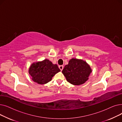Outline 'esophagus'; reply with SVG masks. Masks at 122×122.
I'll list each match as a JSON object with an SVG mask.
<instances>
[{
  "label": "esophagus",
  "instance_id": "34e87169",
  "mask_svg": "<svg viewBox=\"0 0 122 122\" xmlns=\"http://www.w3.org/2000/svg\"><path fill=\"white\" fill-rule=\"evenodd\" d=\"M59 69H60L61 71H62V70H63V66H62V65H60V66H59Z\"/></svg>",
  "mask_w": 122,
  "mask_h": 122
}]
</instances>
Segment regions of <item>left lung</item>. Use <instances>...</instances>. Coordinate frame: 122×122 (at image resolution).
I'll return each instance as SVG.
<instances>
[{
    "label": "left lung",
    "instance_id": "1",
    "mask_svg": "<svg viewBox=\"0 0 122 122\" xmlns=\"http://www.w3.org/2000/svg\"><path fill=\"white\" fill-rule=\"evenodd\" d=\"M92 72L90 65L86 61L76 58L70 59L62 71L67 81L75 86L85 83Z\"/></svg>",
    "mask_w": 122,
    "mask_h": 122
}]
</instances>
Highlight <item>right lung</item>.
Returning a JSON list of instances; mask_svg holds the SVG:
<instances>
[{
	"instance_id": "right-lung-1",
	"label": "right lung",
	"mask_w": 122,
	"mask_h": 122,
	"mask_svg": "<svg viewBox=\"0 0 122 122\" xmlns=\"http://www.w3.org/2000/svg\"><path fill=\"white\" fill-rule=\"evenodd\" d=\"M60 71L57 64H53L47 59L34 62L29 69V73L31 76V80L40 85L47 84Z\"/></svg>"
}]
</instances>
